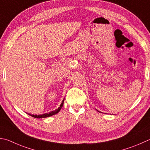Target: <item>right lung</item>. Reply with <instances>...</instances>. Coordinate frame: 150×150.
I'll return each mask as SVG.
<instances>
[{
    "label": "right lung",
    "instance_id": "obj_1",
    "mask_svg": "<svg viewBox=\"0 0 150 150\" xmlns=\"http://www.w3.org/2000/svg\"><path fill=\"white\" fill-rule=\"evenodd\" d=\"M64 100H63V101H62V102L61 103L60 107L58 108V109H56L55 111H52V112H50V113H45V114H42V115H31V114H29V115L32 116V117H35V118H39V119L40 118L48 117L54 115H55V114L58 113L59 111V110H61L62 108V106H63V104H64Z\"/></svg>",
    "mask_w": 150,
    "mask_h": 150
}]
</instances>
